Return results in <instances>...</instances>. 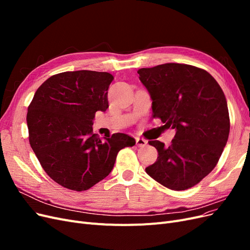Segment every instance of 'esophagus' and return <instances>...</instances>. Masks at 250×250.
<instances>
[{
    "mask_svg": "<svg viewBox=\"0 0 250 250\" xmlns=\"http://www.w3.org/2000/svg\"><path fill=\"white\" fill-rule=\"evenodd\" d=\"M135 142H137L138 147H145L147 145V141L141 138H135Z\"/></svg>",
    "mask_w": 250,
    "mask_h": 250,
    "instance_id": "obj_1",
    "label": "esophagus"
}]
</instances>
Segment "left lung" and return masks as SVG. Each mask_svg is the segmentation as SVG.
Wrapping results in <instances>:
<instances>
[{"instance_id": "left-lung-1", "label": "left lung", "mask_w": 250, "mask_h": 250, "mask_svg": "<svg viewBox=\"0 0 250 250\" xmlns=\"http://www.w3.org/2000/svg\"><path fill=\"white\" fill-rule=\"evenodd\" d=\"M152 99V116L176 129L169 147L150 141L156 162L145 170L174 191L190 188L213 171L229 134V115L222 88L206 70L164 63L138 71Z\"/></svg>"}]
</instances>
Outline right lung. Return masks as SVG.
Here are the masks:
<instances>
[{
    "instance_id": "add662e5",
    "label": "right lung",
    "mask_w": 250,
    "mask_h": 250,
    "mask_svg": "<svg viewBox=\"0 0 250 250\" xmlns=\"http://www.w3.org/2000/svg\"><path fill=\"white\" fill-rule=\"evenodd\" d=\"M113 76L106 72L75 71L53 75L37 88L27 113L29 143L48 175L66 188L86 191L111 172L121 149L133 138L93 132L97 111L108 108Z\"/></svg>"
}]
</instances>
